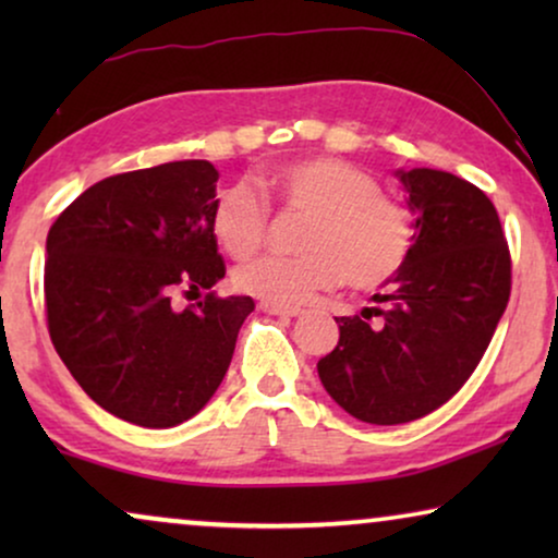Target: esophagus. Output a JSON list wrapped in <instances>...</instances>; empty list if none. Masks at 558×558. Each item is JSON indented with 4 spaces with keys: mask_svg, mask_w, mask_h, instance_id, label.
I'll return each mask as SVG.
<instances>
[{
    "mask_svg": "<svg viewBox=\"0 0 558 558\" xmlns=\"http://www.w3.org/2000/svg\"><path fill=\"white\" fill-rule=\"evenodd\" d=\"M262 310L266 315H277V317H300L302 307H294V304H279V302H262Z\"/></svg>",
    "mask_w": 558,
    "mask_h": 558,
    "instance_id": "1",
    "label": "esophagus"
}]
</instances>
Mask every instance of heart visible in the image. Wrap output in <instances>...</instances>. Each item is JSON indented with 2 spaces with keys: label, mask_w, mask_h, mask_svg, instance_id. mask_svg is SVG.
<instances>
[{
  "label": "heart",
  "mask_w": 558,
  "mask_h": 558,
  "mask_svg": "<svg viewBox=\"0 0 558 558\" xmlns=\"http://www.w3.org/2000/svg\"><path fill=\"white\" fill-rule=\"evenodd\" d=\"M266 195L312 218L302 256H262L235 269L243 292L266 302L300 304L345 279L348 287L376 289L409 262L414 226L407 208L380 193L378 180L335 157H304L274 167L258 180ZM269 208L246 182L216 195L210 228L226 254L246 258L262 248Z\"/></svg>",
  "instance_id": "1"
}]
</instances>
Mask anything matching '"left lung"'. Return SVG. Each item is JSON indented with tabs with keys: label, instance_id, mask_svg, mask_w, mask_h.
<instances>
[{
	"label": "left lung",
	"instance_id": "8db88e82",
	"mask_svg": "<svg viewBox=\"0 0 558 558\" xmlns=\"http://www.w3.org/2000/svg\"><path fill=\"white\" fill-rule=\"evenodd\" d=\"M414 216L409 262L317 363L335 403L365 424H407L460 391L506 312L510 254L495 205L452 172L396 170ZM371 316H378L376 324Z\"/></svg>",
	"mask_w": 558,
	"mask_h": 558
}]
</instances>
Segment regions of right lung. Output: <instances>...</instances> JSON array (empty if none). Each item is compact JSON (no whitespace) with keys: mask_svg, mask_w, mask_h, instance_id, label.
I'll list each match as a JSON object with an SVG mask.
<instances>
[{"mask_svg":"<svg viewBox=\"0 0 558 558\" xmlns=\"http://www.w3.org/2000/svg\"><path fill=\"white\" fill-rule=\"evenodd\" d=\"M216 182L208 159L113 174L75 197L45 243L52 345L98 407L136 426L195 416L256 307L216 294L172 307L178 289L201 292L226 277L210 228Z\"/></svg>","mask_w":558,"mask_h":558,"instance_id":"1","label":"right lung"}]
</instances>
